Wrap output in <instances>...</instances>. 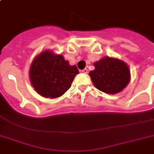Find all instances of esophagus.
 Returning a JSON list of instances; mask_svg holds the SVG:
<instances>
[{
    "label": "esophagus",
    "instance_id": "34e87169",
    "mask_svg": "<svg viewBox=\"0 0 154 154\" xmlns=\"http://www.w3.org/2000/svg\"><path fill=\"white\" fill-rule=\"evenodd\" d=\"M82 72H83V73H87V72H88V69H84Z\"/></svg>",
    "mask_w": 154,
    "mask_h": 154
}]
</instances>
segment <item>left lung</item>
<instances>
[{
    "label": "left lung",
    "mask_w": 154,
    "mask_h": 154,
    "mask_svg": "<svg viewBox=\"0 0 154 154\" xmlns=\"http://www.w3.org/2000/svg\"><path fill=\"white\" fill-rule=\"evenodd\" d=\"M95 69L89 72L94 86L109 94L120 93L127 86L130 72L126 63L117 58L105 57L94 64Z\"/></svg>",
    "instance_id": "8db88e82"
}]
</instances>
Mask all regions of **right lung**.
<instances>
[{
	"label": "right lung",
	"mask_w": 154,
	"mask_h": 154,
	"mask_svg": "<svg viewBox=\"0 0 154 154\" xmlns=\"http://www.w3.org/2000/svg\"><path fill=\"white\" fill-rule=\"evenodd\" d=\"M79 71L76 65H69L62 55L45 50L32 60L29 79L32 87L41 96L57 98L69 89Z\"/></svg>",
	"instance_id": "add662e5"
}]
</instances>
